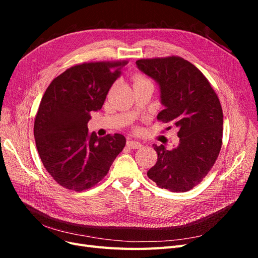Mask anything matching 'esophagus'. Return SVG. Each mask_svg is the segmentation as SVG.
<instances>
[{"label":"esophagus","instance_id":"34e87169","mask_svg":"<svg viewBox=\"0 0 258 258\" xmlns=\"http://www.w3.org/2000/svg\"><path fill=\"white\" fill-rule=\"evenodd\" d=\"M127 146L131 150H139V148L142 147V144L138 142V141H134V140H130V141H127Z\"/></svg>","mask_w":258,"mask_h":258}]
</instances>
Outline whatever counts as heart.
<instances>
[{
	"label": "heart",
	"instance_id": "obj_1",
	"mask_svg": "<svg viewBox=\"0 0 258 258\" xmlns=\"http://www.w3.org/2000/svg\"><path fill=\"white\" fill-rule=\"evenodd\" d=\"M136 83H151V81L148 80V79H146V77H144V76H142V75H138V76H136ZM135 83V84H136Z\"/></svg>",
	"mask_w": 258,
	"mask_h": 258
}]
</instances>
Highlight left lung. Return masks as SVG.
I'll use <instances>...</instances> for the list:
<instances>
[{
    "label": "left lung",
    "mask_w": 258,
    "mask_h": 258,
    "mask_svg": "<svg viewBox=\"0 0 258 258\" xmlns=\"http://www.w3.org/2000/svg\"><path fill=\"white\" fill-rule=\"evenodd\" d=\"M140 71L159 86L165 108L157 118L178 128L172 150L155 145L158 158L147 176L160 188L188 191L199 184L217 159L223 139V110L209 81L190 62L179 57L141 59Z\"/></svg>",
    "instance_id": "8db88e82"
}]
</instances>
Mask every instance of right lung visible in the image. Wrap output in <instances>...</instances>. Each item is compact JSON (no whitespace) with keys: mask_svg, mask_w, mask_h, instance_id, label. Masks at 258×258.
<instances>
[{"mask_svg":"<svg viewBox=\"0 0 258 258\" xmlns=\"http://www.w3.org/2000/svg\"><path fill=\"white\" fill-rule=\"evenodd\" d=\"M122 62H90L68 69L46 89L34 121L38 155L64 188L82 191L100 182L126 145L122 135L89 134L90 112L102 107Z\"/></svg>","mask_w":258,"mask_h":258,"instance_id":"add662e5","label":"right lung"}]
</instances>
